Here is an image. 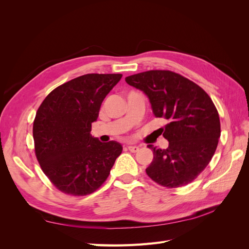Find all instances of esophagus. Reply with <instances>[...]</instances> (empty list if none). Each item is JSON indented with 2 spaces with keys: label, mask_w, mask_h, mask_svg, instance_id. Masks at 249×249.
<instances>
[{
  "label": "esophagus",
  "mask_w": 249,
  "mask_h": 249,
  "mask_svg": "<svg viewBox=\"0 0 249 249\" xmlns=\"http://www.w3.org/2000/svg\"><path fill=\"white\" fill-rule=\"evenodd\" d=\"M127 148H129V150L132 153H137L139 150V146H136V145H130L127 146Z\"/></svg>",
  "instance_id": "34e87169"
}]
</instances>
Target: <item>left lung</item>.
I'll return each mask as SVG.
<instances>
[{
  "label": "left lung",
  "mask_w": 249,
  "mask_h": 249,
  "mask_svg": "<svg viewBox=\"0 0 249 249\" xmlns=\"http://www.w3.org/2000/svg\"><path fill=\"white\" fill-rule=\"evenodd\" d=\"M144 92L156 117L167 124L161 131L166 149H153L146 175L167 188L191 183L207 167L220 137V120L214 103L194 82L170 71H148L125 78Z\"/></svg>",
  "instance_id": "8db88e82"
}]
</instances>
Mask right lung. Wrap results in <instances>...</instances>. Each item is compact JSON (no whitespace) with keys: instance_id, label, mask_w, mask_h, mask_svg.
Instances as JSON below:
<instances>
[{"instance_id":"add662e5","label":"right lung","mask_w":249,"mask_h":249,"mask_svg":"<svg viewBox=\"0 0 249 249\" xmlns=\"http://www.w3.org/2000/svg\"><path fill=\"white\" fill-rule=\"evenodd\" d=\"M123 74L87 73L58 86L44 99L33 123L35 155L61 192L84 196L103 185L123 146L91 136L101 105Z\"/></svg>"}]
</instances>
